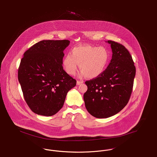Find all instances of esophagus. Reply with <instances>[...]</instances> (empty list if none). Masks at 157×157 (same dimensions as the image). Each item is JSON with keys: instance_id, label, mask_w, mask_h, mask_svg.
I'll return each instance as SVG.
<instances>
[{"instance_id": "esophagus-1", "label": "esophagus", "mask_w": 157, "mask_h": 157, "mask_svg": "<svg viewBox=\"0 0 157 157\" xmlns=\"http://www.w3.org/2000/svg\"><path fill=\"white\" fill-rule=\"evenodd\" d=\"M83 83V81H77L76 82V85H81Z\"/></svg>"}]
</instances>
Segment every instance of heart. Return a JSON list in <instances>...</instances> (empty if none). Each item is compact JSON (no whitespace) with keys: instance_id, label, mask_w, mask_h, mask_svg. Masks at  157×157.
I'll return each instance as SVG.
<instances>
[{"instance_id":"heart-1","label":"heart","mask_w":157,"mask_h":157,"mask_svg":"<svg viewBox=\"0 0 157 157\" xmlns=\"http://www.w3.org/2000/svg\"><path fill=\"white\" fill-rule=\"evenodd\" d=\"M109 59V54L103 47L80 45L74 47L71 51V55L64 57L63 67L67 74L72 75L75 74L79 64L82 70L80 76L92 79L103 72Z\"/></svg>"}]
</instances>
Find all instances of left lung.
Listing matches in <instances>:
<instances>
[{
  "instance_id": "8db88e82",
  "label": "left lung",
  "mask_w": 157,
  "mask_h": 157,
  "mask_svg": "<svg viewBox=\"0 0 157 157\" xmlns=\"http://www.w3.org/2000/svg\"><path fill=\"white\" fill-rule=\"evenodd\" d=\"M110 44L112 57L101 75L85 82L83 94L85 107L94 117L107 118L120 112L130 99L136 75L132 56L123 45L113 41Z\"/></svg>"
}]
</instances>
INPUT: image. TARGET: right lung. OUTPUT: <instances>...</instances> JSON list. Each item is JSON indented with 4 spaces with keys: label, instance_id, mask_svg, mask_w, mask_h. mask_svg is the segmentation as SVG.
<instances>
[{
    "label": "right lung",
    "instance_id": "add662e5",
    "mask_svg": "<svg viewBox=\"0 0 157 157\" xmlns=\"http://www.w3.org/2000/svg\"><path fill=\"white\" fill-rule=\"evenodd\" d=\"M70 41L43 40L26 51L18 70V79L25 101L34 113L44 116L62 107L75 79L63 69V50Z\"/></svg>",
    "mask_w": 157,
    "mask_h": 157
}]
</instances>
